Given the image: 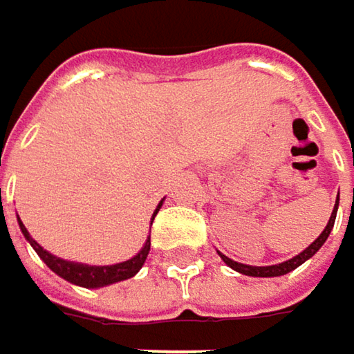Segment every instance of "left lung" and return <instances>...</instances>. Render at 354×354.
<instances>
[{"mask_svg": "<svg viewBox=\"0 0 354 354\" xmlns=\"http://www.w3.org/2000/svg\"><path fill=\"white\" fill-rule=\"evenodd\" d=\"M336 211H338V198H336V205H334V211H332V215H330V219H328L326 230H324L318 238H316L310 246L306 248L304 252H299L297 256H293L291 260H285V262H281V264H270V266H250V264H242V262H236V260L227 258V256H225V254H221V252H219V256H221V260H223L230 268H234V270H238V272H242V274H248V277H281V274H287V272L295 270L299 264H304L306 260H310V258L318 252L319 248L324 246V242L328 240V236H330V232H332V227H334Z\"/></svg>", "mask_w": 354, "mask_h": 354, "instance_id": "left-lung-1", "label": "left lung"}]
</instances>
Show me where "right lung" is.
Listing matches in <instances>:
<instances>
[{
    "label": "right lung",
    "mask_w": 354,
    "mask_h": 354,
    "mask_svg": "<svg viewBox=\"0 0 354 354\" xmlns=\"http://www.w3.org/2000/svg\"><path fill=\"white\" fill-rule=\"evenodd\" d=\"M164 201H160L153 217L158 215L160 207H162ZM151 217V221H153ZM18 225L24 234V238L30 242V246L35 248L36 254L42 258V262L55 272L59 274L61 279L73 283V285H80V287H86V289H98V287H106V285H112V283H118V281H124V279H131L135 277L141 266L145 264V258L149 254V248H151V240L147 238L143 248L139 250L137 256H133L131 260H124V262H118V264H110V266H90V264H80V262H69V260H63V258H57L53 254H48L42 246H38V242L32 240V236L28 234V230L24 227V223L20 221L18 217Z\"/></svg>",
    "instance_id": "add662e5"
}]
</instances>
